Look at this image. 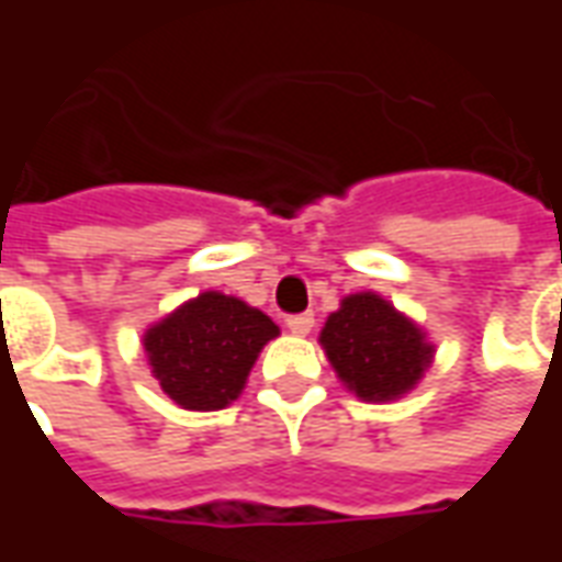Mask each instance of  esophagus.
<instances>
[{"mask_svg":"<svg viewBox=\"0 0 562 562\" xmlns=\"http://www.w3.org/2000/svg\"><path fill=\"white\" fill-rule=\"evenodd\" d=\"M285 325H289V330L297 334V337H306L310 330L316 328V318H313V313H301V316L285 318Z\"/></svg>","mask_w":562,"mask_h":562,"instance_id":"esophagus-1","label":"esophagus"}]
</instances>
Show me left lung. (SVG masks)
Returning <instances> with one entry per match:
<instances>
[{
	"mask_svg": "<svg viewBox=\"0 0 562 562\" xmlns=\"http://www.w3.org/2000/svg\"><path fill=\"white\" fill-rule=\"evenodd\" d=\"M318 342L342 385L370 403L403 397L434 361V346L424 330L376 292L342 297Z\"/></svg>",
	"mask_w": 562,
	"mask_h": 562,
	"instance_id": "1",
	"label": "left lung"
}]
</instances>
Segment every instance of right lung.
Returning a JSON list of instances; mask_svg holds the SVG:
<instances>
[{"label":"right lung","instance_id":"obj_1","mask_svg":"<svg viewBox=\"0 0 562 562\" xmlns=\"http://www.w3.org/2000/svg\"><path fill=\"white\" fill-rule=\"evenodd\" d=\"M277 334L273 318L240 297L201 292L149 325L144 352L177 406L213 413L240 397L258 352Z\"/></svg>","mask_w":562,"mask_h":562}]
</instances>
